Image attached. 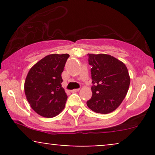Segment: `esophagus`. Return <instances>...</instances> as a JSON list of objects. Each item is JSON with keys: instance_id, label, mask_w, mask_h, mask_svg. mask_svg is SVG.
<instances>
[{"instance_id": "1", "label": "esophagus", "mask_w": 155, "mask_h": 155, "mask_svg": "<svg viewBox=\"0 0 155 155\" xmlns=\"http://www.w3.org/2000/svg\"><path fill=\"white\" fill-rule=\"evenodd\" d=\"M79 89H74V90H71V92H79Z\"/></svg>"}]
</instances>
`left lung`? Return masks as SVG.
Returning a JSON list of instances; mask_svg holds the SVG:
<instances>
[{"instance_id":"left-lung-1","label":"left lung","mask_w":155,"mask_h":155,"mask_svg":"<svg viewBox=\"0 0 155 155\" xmlns=\"http://www.w3.org/2000/svg\"><path fill=\"white\" fill-rule=\"evenodd\" d=\"M92 65V95L87 105L92 111L108 114L120 106L128 91L130 78L124 63L106 54H88Z\"/></svg>"}]
</instances>
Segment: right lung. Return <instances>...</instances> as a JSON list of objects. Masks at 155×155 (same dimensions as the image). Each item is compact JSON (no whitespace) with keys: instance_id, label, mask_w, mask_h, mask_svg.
Instances as JSON below:
<instances>
[{"instance_id":"add662e5","label":"right lung","mask_w":155,"mask_h":155,"mask_svg":"<svg viewBox=\"0 0 155 155\" xmlns=\"http://www.w3.org/2000/svg\"><path fill=\"white\" fill-rule=\"evenodd\" d=\"M68 54L44 57L30 69L25 81V93L37 114L51 118L64 109L68 96L62 87V72Z\"/></svg>"}]
</instances>
